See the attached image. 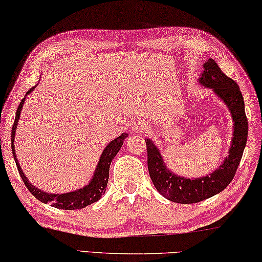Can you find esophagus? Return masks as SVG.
<instances>
[{
	"label": "esophagus",
	"mask_w": 262,
	"mask_h": 262,
	"mask_svg": "<svg viewBox=\"0 0 262 262\" xmlns=\"http://www.w3.org/2000/svg\"><path fill=\"white\" fill-rule=\"evenodd\" d=\"M146 123H145L143 119H135L134 123H132L131 125V130L134 134H140V132H143L144 130H146Z\"/></svg>",
	"instance_id": "esophagus-1"
}]
</instances>
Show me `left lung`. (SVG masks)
I'll return each instance as SVG.
<instances>
[{
	"label": "left lung",
	"instance_id": "left-lung-1",
	"mask_svg": "<svg viewBox=\"0 0 262 262\" xmlns=\"http://www.w3.org/2000/svg\"><path fill=\"white\" fill-rule=\"evenodd\" d=\"M199 82L213 93L228 106L233 121V137L229 156L211 174L203 178L187 179L167 169L161 153L151 139H145L147 147L148 173L156 189L167 200L175 203L190 204L215 196L229 186L242 160L246 146L248 123L243 94L235 81L226 76L213 59L203 65Z\"/></svg>",
	"mask_w": 262,
	"mask_h": 262
}]
</instances>
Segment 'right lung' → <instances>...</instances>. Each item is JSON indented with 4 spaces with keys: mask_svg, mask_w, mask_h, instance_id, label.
Returning <instances> with one entry per match:
<instances>
[{
    "mask_svg": "<svg viewBox=\"0 0 262 262\" xmlns=\"http://www.w3.org/2000/svg\"><path fill=\"white\" fill-rule=\"evenodd\" d=\"M34 88H36V85L32 87L31 89H29V92L25 94L22 102L19 103L18 108H17V111H16L14 125H12V130H11V151H12V156H14L17 169H18L20 178H22L23 182L25 183V186H27L29 191L31 192V194L36 197L38 201H40V202L45 204L49 203L57 209H62V210L82 209L87 207V205H91L94 202H97V201L102 197V195L105 192V188L109 180V168H110L111 161L114 160L116 154L118 153L119 149H121L123 141L127 137V134H122L121 136L117 137V138L114 140H111L110 143L106 145L105 148L103 149L100 160H98V164L96 166L95 171H94L92 180L89 181L88 184H85L84 187L80 188V189H76L74 191L65 192V194H49V192H45L40 189H38V188L34 187L32 183L29 182L28 178L24 175L23 170L19 166V162L17 161L16 153H15V134H16L17 124H18V121H19L20 111L23 109L25 98H27V96L33 91Z\"/></svg>",
    "mask_w": 262,
    "mask_h": 262,
    "instance_id": "add662e5",
    "label": "right lung"
}]
</instances>
